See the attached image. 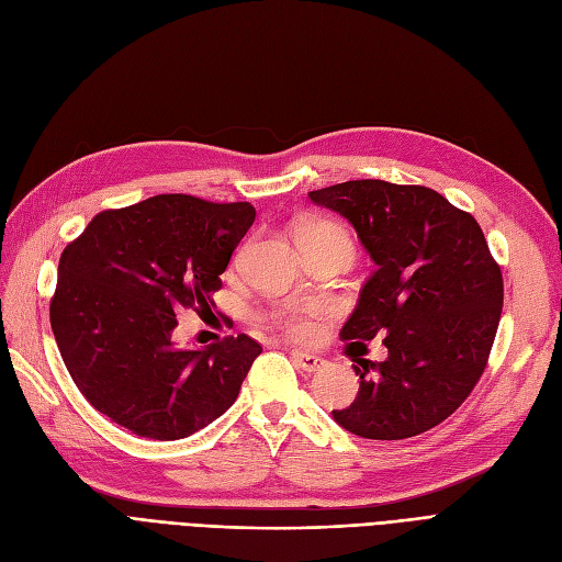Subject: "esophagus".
Instances as JSON below:
<instances>
[{
	"label": "esophagus",
	"instance_id": "obj_1",
	"mask_svg": "<svg viewBox=\"0 0 562 562\" xmlns=\"http://www.w3.org/2000/svg\"><path fill=\"white\" fill-rule=\"evenodd\" d=\"M292 357H294L296 364H299L303 371H307V373H315V371H322L324 367H327V361H324V359H322V357H317V355H313V352L294 350V352H292Z\"/></svg>",
	"mask_w": 562,
	"mask_h": 562
}]
</instances>
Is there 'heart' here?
Instances as JSON below:
<instances>
[{"label": "heart", "instance_id": "heart-1", "mask_svg": "<svg viewBox=\"0 0 562 562\" xmlns=\"http://www.w3.org/2000/svg\"><path fill=\"white\" fill-rule=\"evenodd\" d=\"M299 238H342L348 240V233L331 222H311L299 228ZM276 322L296 338H307L317 334V311L315 307H284L276 315Z\"/></svg>", "mask_w": 562, "mask_h": 562}]
</instances>
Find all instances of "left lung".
I'll use <instances>...</instances> for the list:
<instances>
[{
  "label": "left lung",
  "instance_id": "obj_1",
  "mask_svg": "<svg viewBox=\"0 0 562 562\" xmlns=\"http://www.w3.org/2000/svg\"><path fill=\"white\" fill-rule=\"evenodd\" d=\"M352 224L375 263L342 324L350 346L385 336V361L355 357L359 392L334 420L400 441L443 423L474 390L502 315V270L469 212L427 187L355 179L311 191Z\"/></svg>",
  "mask_w": 562,
  "mask_h": 562
}]
</instances>
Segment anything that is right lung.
<instances>
[{"label": "right lung", "mask_w": 562, "mask_h": 562, "mask_svg": "<svg viewBox=\"0 0 562 562\" xmlns=\"http://www.w3.org/2000/svg\"><path fill=\"white\" fill-rule=\"evenodd\" d=\"M249 203L162 193L93 216L58 266L50 329L90 406L137 437L187 439L238 400L261 355L245 334L203 350L175 346L179 311L212 313Z\"/></svg>", "instance_id": "add662e5"}]
</instances>
